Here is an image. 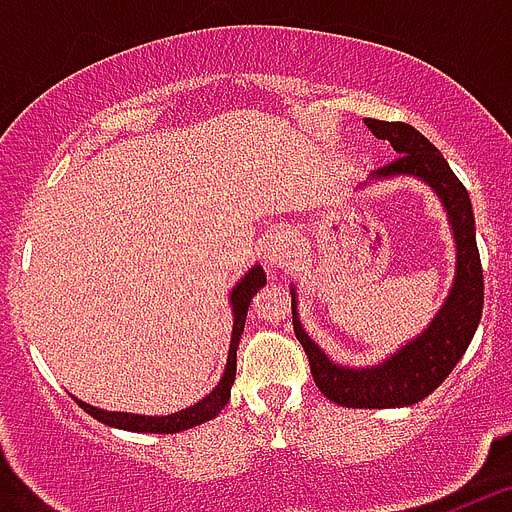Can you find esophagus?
I'll list each match as a JSON object with an SVG mask.
<instances>
[{
    "label": "esophagus",
    "instance_id": "1",
    "mask_svg": "<svg viewBox=\"0 0 512 512\" xmlns=\"http://www.w3.org/2000/svg\"><path fill=\"white\" fill-rule=\"evenodd\" d=\"M295 253V241L287 230H271L264 238V259L271 266H284Z\"/></svg>",
    "mask_w": 512,
    "mask_h": 512
}]
</instances>
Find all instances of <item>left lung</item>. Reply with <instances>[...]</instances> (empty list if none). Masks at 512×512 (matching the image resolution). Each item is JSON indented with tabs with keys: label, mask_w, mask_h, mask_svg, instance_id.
I'll use <instances>...</instances> for the list:
<instances>
[{
	"label": "left lung",
	"mask_w": 512,
	"mask_h": 512,
	"mask_svg": "<svg viewBox=\"0 0 512 512\" xmlns=\"http://www.w3.org/2000/svg\"><path fill=\"white\" fill-rule=\"evenodd\" d=\"M364 122L379 140H390L392 148L400 153L395 161L382 166L377 176L413 174L425 184H431L441 197L456 238L454 289L423 336L372 369H346L333 364L302 330L295 297H292V325L310 361L312 379L328 400L338 402L343 408H405L431 395L454 372V366L472 343L485 307V277H482V261L474 238L472 200L441 151L408 122H387L374 117H366Z\"/></svg>",
	"instance_id": "left-lung-1"
}]
</instances>
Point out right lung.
Returning <instances> with one entry per match:
<instances>
[{
	"label": "right lung",
	"instance_id": "add662e5",
	"mask_svg": "<svg viewBox=\"0 0 512 512\" xmlns=\"http://www.w3.org/2000/svg\"><path fill=\"white\" fill-rule=\"evenodd\" d=\"M266 284V274L261 266H253L241 282L235 284L230 302H233V338H230V351H228V364H225V374L220 379L215 390L205 397L202 402L192 405V408L182 410V413H171L164 418H148V415H130V413H107V410H97L87 402L76 400L89 413L97 418L99 423L112 425V428H122V431H135V433H179L194 428V425L205 423V420L215 418L220 410L225 408V402L230 400V387L235 382V351H238V341H241L243 325H246L248 305H251L253 295L259 292Z\"/></svg>",
	"mask_w": 512,
	"mask_h": 512
}]
</instances>
